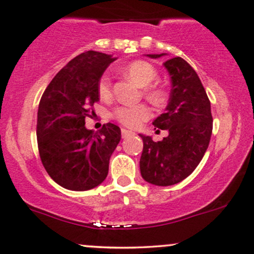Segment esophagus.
Listing matches in <instances>:
<instances>
[{"mask_svg": "<svg viewBox=\"0 0 254 254\" xmlns=\"http://www.w3.org/2000/svg\"><path fill=\"white\" fill-rule=\"evenodd\" d=\"M121 135H123V137H128L130 136V135H134V133L131 130H127L123 128V129H121Z\"/></svg>", "mask_w": 254, "mask_h": 254, "instance_id": "1", "label": "esophagus"}]
</instances>
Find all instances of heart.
Here are the masks:
<instances>
[{
	"label": "heart",
	"mask_w": 254,
	"mask_h": 254,
	"mask_svg": "<svg viewBox=\"0 0 254 254\" xmlns=\"http://www.w3.org/2000/svg\"><path fill=\"white\" fill-rule=\"evenodd\" d=\"M121 73L126 75L128 79L139 85L140 87H147L155 80L156 70L150 63L144 61H135L127 64L121 68ZM98 93L100 98L106 99L112 93L111 78L108 74H104L98 81ZM144 95L153 104L159 105L164 100L163 91L159 88H146ZM151 112L146 105H136V106H119L113 112V118L120 124L130 128L139 127L143 121L150 118Z\"/></svg>",
	"instance_id": "1"
}]
</instances>
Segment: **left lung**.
I'll list each match as a JSON object with an SVG mask.
<instances>
[{
  "instance_id": "obj_1",
  "label": "left lung",
  "mask_w": 254,
  "mask_h": 254,
  "mask_svg": "<svg viewBox=\"0 0 254 254\" xmlns=\"http://www.w3.org/2000/svg\"><path fill=\"white\" fill-rule=\"evenodd\" d=\"M166 55L147 56L156 59ZM163 65L171 81L169 103L153 125L169 134L157 142L139 134L143 141L140 170L148 183L168 187L187 179L203 159L212 133V115L196 71L181 57L168 59Z\"/></svg>"
}]
</instances>
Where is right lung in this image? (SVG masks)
Masks as SVG:
<instances>
[{"instance_id": "1", "label": "right lung", "mask_w": 254, "mask_h": 254, "mask_svg": "<svg viewBox=\"0 0 254 254\" xmlns=\"http://www.w3.org/2000/svg\"><path fill=\"white\" fill-rule=\"evenodd\" d=\"M115 59L97 51L80 54L55 75L39 101V156L51 179L65 189L85 191L107 177L121 130L108 123L94 133L85 127V118L99 101V79Z\"/></svg>"}]
</instances>
